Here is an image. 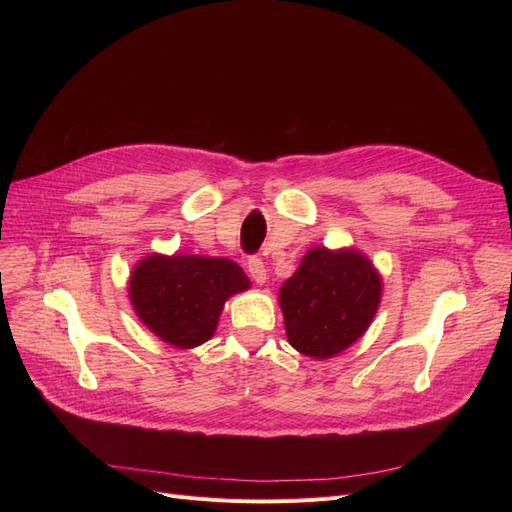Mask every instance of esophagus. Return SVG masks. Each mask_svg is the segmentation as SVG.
Segmentation results:
<instances>
[{
	"instance_id": "esophagus-1",
	"label": "esophagus",
	"mask_w": 512,
	"mask_h": 512,
	"mask_svg": "<svg viewBox=\"0 0 512 512\" xmlns=\"http://www.w3.org/2000/svg\"><path fill=\"white\" fill-rule=\"evenodd\" d=\"M247 271H250L252 280L256 284H265L267 282V267H265V262H262V258H258V256L247 258Z\"/></svg>"
}]
</instances>
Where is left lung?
<instances>
[{
  "mask_svg": "<svg viewBox=\"0 0 512 512\" xmlns=\"http://www.w3.org/2000/svg\"><path fill=\"white\" fill-rule=\"evenodd\" d=\"M380 292V275L363 254L314 247L280 290L288 342L314 359L346 350L369 327Z\"/></svg>",
  "mask_w": 512,
  "mask_h": 512,
  "instance_id": "1",
  "label": "left lung"
}]
</instances>
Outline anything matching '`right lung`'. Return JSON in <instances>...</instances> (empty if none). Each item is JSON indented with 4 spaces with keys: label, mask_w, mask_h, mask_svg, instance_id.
Masks as SVG:
<instances>
[{
    "label": "right lung",
    "mask_w": 512,
    "mask_h": 512,
    "mask_svg": "<svg viewBox=\"0 0 512 512\" xmlns=\"http://www.w3.org/2000/svg\"><path fill=\"white\" fill-rule=\"evenodd\" d=\"M247 288V275L228 258L151 254L132 271L130 301L164 342L194 348L213 335L230 294Z\"/></svg>",
    "instance_id": "add662e5"
}]
</instances>
